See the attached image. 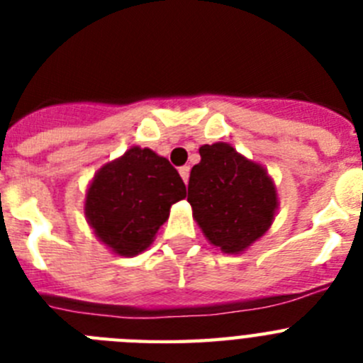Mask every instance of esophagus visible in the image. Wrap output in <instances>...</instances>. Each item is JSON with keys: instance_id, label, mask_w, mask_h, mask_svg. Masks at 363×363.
I'll return each instance as SVG.
<instances>
[{"instance_id": "34e87169", "label": "esophagus", "mask_w": 363, "mask_h": 363, "mask_svg": "<svg viewBox=\"0 0 363 363\" xmlns=\"http://www.w3.org/2000/svg\"><path fill=\"white\" fill-rule=\"evenodd\" d=\"M189 174H191V169H189L187 165H185V167H179V176L184 178L185 184H189Z\"/></svg>"}]
</instances>
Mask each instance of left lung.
<instances>
[{
	"instance_id": "8db88e82",
	"label": "left lung",
	"mask_w": 363,
	"mask_h": 363,
	"mask_svg": "<svg viewBox=\"0 0 363 363\" xmlns=\"http://www.w3.org/2000/svg\"><path fill=\"white\" fill-rule=\"evenodd\" d=\"M200 156L189 178L192 216L213 245L238 255L271 227L278 209L277 187L264 167L229 143L201 145Z\"/></svg>"
}]
</instances>
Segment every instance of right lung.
Masks as SVG:
<instances>
[{"label":"right lung","instance_id":"add662e5","mask_svg":"<svg viewBox=\"0 0 363 363\" xmlns=\"http://www.w3.org/2000/svg\"><path fill=\"white\" fill-rule=\"evenodd\" d=\"M187 196L169 160L130 147L96 172L85 198V216L99 242L120 256L143 252L171 213Z\"/></svg>","mask_w":363,"mask_h":363}]
</instances>
